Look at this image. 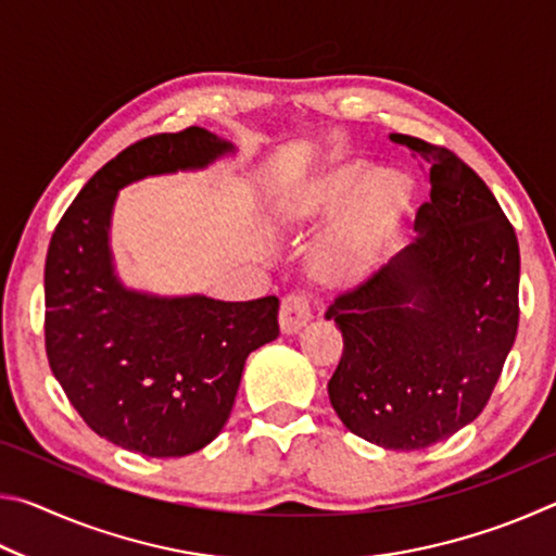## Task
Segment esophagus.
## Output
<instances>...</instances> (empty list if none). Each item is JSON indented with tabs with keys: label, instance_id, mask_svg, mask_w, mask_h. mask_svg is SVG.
Segmentation results:
<instances>
[{
	"label": "esophagus",
	"instance_id": "34e87169",
	"mask_svg": "<svg viewBox=\"0 0 556 556\" xmlns=\"http://www.w3.org/2000/svg\"><path fill=\"white\" fill-rule=\"evenodd\" d=\"M312 321V301L304 294H289L281 301L279 326L285 333H296Z\"/></svg>",
	"mask_w": 556,
	"mask_h": 556
}]
</instances>
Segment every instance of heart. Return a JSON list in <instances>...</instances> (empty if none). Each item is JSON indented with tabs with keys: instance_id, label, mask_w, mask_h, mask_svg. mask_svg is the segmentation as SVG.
Instances as JSON below:
<instances>
[{
	"instance_id": "1",
	"label": "heart",
	"mask_w": 556,
	"mask_h": 556,
	"mask_svg": "<svg viewBox=\"0 0 556 556\" xmlns=\"http://www.w3.org/2000/svg\"><path fill=\"white\" fill-rule=\"evenodd\" d=\"M368 174L365 164L338 166L291 188L281 199L279 213L291 223H308L336 211L312 244V267L328 281L368 275L407 211L409 186L402 176L382 172L365 181Z\"/></svg>"
}]
</instances>
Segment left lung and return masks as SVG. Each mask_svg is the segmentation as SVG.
I'll return each instance as SVG.
<instances>
[{"label": "left lung", "instance_id": "left-lung-1", "mask_svg": "<svg viewBox=\"0 0 556 556\" xmlns=\"http://www.w3.org/2000/svg\"><path fill=\"white\" fill-rule=\"evenodd\" d=\"M429 172L414 238L378 275L328 306L343 333L328 397L370 444L427 448L470 425L517 333L520 250L473 168L444 147L390 135Z\"/></svg>", "mask_w": 556, "mask_h": 556}]
</instances>
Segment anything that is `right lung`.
Masks as SVG:
<instances>
[{
	"instance_id": "obj_1",
	"label": "right lung",
	"mask_w": 556,
	"mask_h": 556,
	"mask_svg": "<svg viewBox=\"0 0 556 556\" xmlns=\"http://www.w3.org/2000/svg\"><path fill=\"white\" fill-rule=\"evenodd\" d=\"M235 144L203 127L127 147L83 186L46 255V355L86 425L152 458L220 434L244 361L279 336V299L220 301L129 289L110 248L117 193L147 176L199 172Z\"/></svg>"
}]
</instances>
